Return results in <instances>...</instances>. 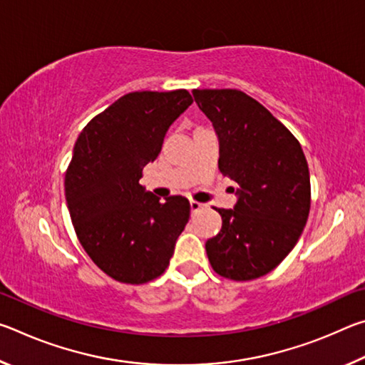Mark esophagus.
Masks as SVG:
<instances>
[{
    "label": "esophagus",
    "mask_w": 365,
    "mask_h": 365,
    "mask_svg": "<svg viewBox=\"0 0 365 365\" xmlns=\"http://www.w3.org/2000/svg\"><path fill=\"white\" fill-rule=\"evenodd\" d=\"M190 207H191V212H197V211H200V209L205 207V205H201V202L191 200L190 201Z\"/></svg>",
    "instance_id": "1"
}]
</instances>
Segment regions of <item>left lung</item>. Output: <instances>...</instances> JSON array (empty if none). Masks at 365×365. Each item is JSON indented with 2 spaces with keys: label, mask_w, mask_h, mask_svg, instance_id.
<instances>
[{
  "label": "left lung",
  "mask_w": 365,
  "mask_h": 365,
  "mask_svg": "<svg viewBox=\"0 0 365 365\" xmlns=\"http://www.w3.org/2000/svg\"><path fill=\"white\" fill-rule=\"evenodd\" d=\"M219 138V169L238 183L233 209H215L222 228L206 242L212 269L230 280L274 270L298 243L311 209L299 141L261 103L240 90H195Z\"/></svg>",
  "instance_id": "1"
}]
</instances>
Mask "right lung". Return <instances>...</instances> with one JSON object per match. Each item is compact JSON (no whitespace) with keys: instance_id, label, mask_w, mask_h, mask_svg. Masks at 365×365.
Returning a JSON list of instances; mask_svg holds the SVG:
<instances>
[{"instance_id":"add662e5","label":"right lung","mask_w":365,"mask_h":365,"mask_svg":"<svg viewBox=\"0 0 365 365\" xmlns=\"http://www.w3.org/2000/svg\"><path fill=\"white\" fill-rule=\"evenodd\" d=\"M191 103L187 90L133 91L86 123L73 146L64 182L72 224L86 255L117 282L163 274L190 219L187 197L160 201L140 178Z\"/></svg>"}]
</instances>
